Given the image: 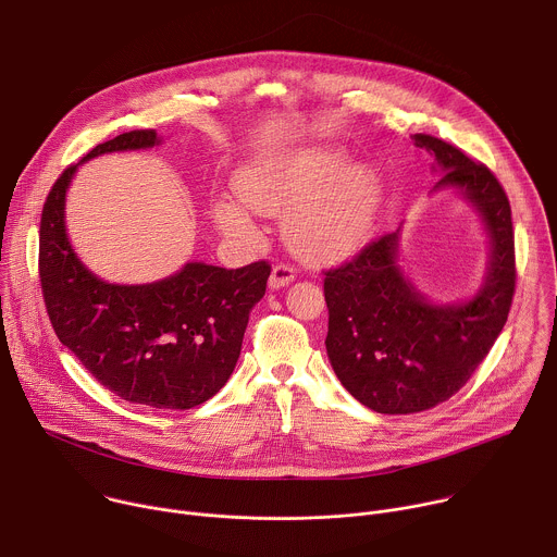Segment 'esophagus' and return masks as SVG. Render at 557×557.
<instances>
[{
    "label": "esophagus",
    "instance_id": "34e87169",
    "mask_svg": "<svg viewBox=\"0 0 557 557\" xmlns=\"http://www.w3.org/2000/svg\"><path fill=\"white\" fill-rule=\"evenodd\" d=\"M293 280H295V269H293L290 264L280 262V264H275V267H273V271H271L269 286H271V288H282V286L290 284Z\"/></svg>",
    "mask_w": 557,
    "mask_h": 557
}]
</instances>
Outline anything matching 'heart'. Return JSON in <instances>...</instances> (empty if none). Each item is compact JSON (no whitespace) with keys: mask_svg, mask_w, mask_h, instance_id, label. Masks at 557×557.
Here are the masks:
<instances>
[{"mask_svg":"<svg viewBox=\"0 0 557 557\" xmlns=\"http://www.w3.org/2000/svg\"><path fill=\"white\" fill-rule=\"evenodd\" d=\"M344 163L339 151L308 149L247 168L235 187L256 213L286 218V240L299 256H342L366 240L379 207L374 174ZM213 218L237 240L260 237L258 224L237 202H218Z\"/></svg>","mask_w":557,"mask_h":557,"instance_id":"1","label":"heart"}]
</instances>
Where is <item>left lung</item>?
Returning <instances> with one entry per match:
<instances>
[{
    "label": "left lung",
    "mask_w": 557,
    "mask_h": 557,
    "mask_svg": "<svg viewBox=\"0 0 557 557\" xmlns=\"http://www.w3.org/2000/svg\"><path fill=\"white\" fill-rule=\"evenodd\" d=\"M414 145L445 172L434 189H460L481 213L492 258L483 288L445 306L430 304L396 264L399 231L324 273L329 359L342 385L379 414L423 412L456 394L498 339L516 293L511 207L498 178L436 136L414 134Z\"/></svg>",
    "instance_id": "left-lung-1"
}]
</instances>
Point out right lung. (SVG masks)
I'll use <instances>...</instances> for the list:
<instances>
[{
    "label": "right lung",
    "instance_id": "right-lung-1",
    "mask_svg": "<svg viewBox=\"0 0 557 557\" xmlns=\"http://www.w3.org/2000/svg\"><path fill=\"white\" fill-rule=\"evenodd\" d=\"M158 143L153 129H132L65 168L41 211L39 280L59 342L103 387L129 404L189 410L209 401L231 376L271 264L220 269L189 262L153 284H108L78 262L63 220L78 165L99 153Z\"/></svg>",
    "mask_w": 557,
    "mask_h": 557
}]
</instances>
